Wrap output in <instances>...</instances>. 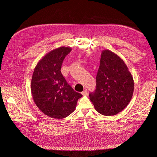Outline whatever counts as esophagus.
Instances as JSON below:
<instances>
[{
	"mask_svg": "<svg viewBox=\"0 0 157 157\" xmlns=\"http://www.w3.org/2000/svg\"><path fill=\"white\" fill-rule=\"evenodd\" d=\"M88 90H86V89H85L82 93H81V94L83 95V96H86V95H87L88 94Z\"/></svg>",
	"mask_w": 157,
	"mask_h": 157,
	"instance_id": "esophagus-1",
	"label": "esophagus"
}]
</instances>
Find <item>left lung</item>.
Listing matches in <instances>:
<instances>
[{"label":"left lung","mask_w":157,"mask_h":157,"mask_svg":"<svg viewBox=\"0 0 157 157\" xmlns=\"http://www.w3.org/2000/svg\"><path fill=\"white\" fill-rule=\"evenodd\" d=\"M133 91V78L123 60L111 51L103 50L96 90L89 94L95 109L103 115H115L129 104Z\"/></svg>","instance_id":"8db88e82"}]
</instances>
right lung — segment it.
Returning a JSON list of instances; mask_svg holds the SVG:
<instances>
[{
  "label": "right lung",
  "mask_w": 157,
  "mask_h": 157,
  "mask_svg": "<svg viewBox=\"0 0 157 157\" xmlns=\"http://www.w3.org/2000/svg\"><path fill=\"white\" fill-rule=\"evenodd\" d=\"M70 47L62 46L46 54L35 67L31 79V93L38 108L46 115L63 119L72 113L78 99L82 95L76 92L61 72Z\"/></svg>",
  "instance_id": "add662e5"
}]
</instances>
